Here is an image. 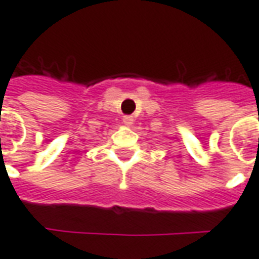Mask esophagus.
<instances>
[{
  "mask_svg": "<svg viewBox=\"0 0 259 259\" xmlns=\"http://www.w3.org/2000/svg\"><path fill=\"white\" fill-rule=\"evenodd\" d=\"M122 122L125 124L126 126H130V125H133L134 124V118L131 117V115H124V118H122Z\"/></svg>",
  "mask_w": 259,
  "mask_h": 259,
  "instance_id": "1",
  "label": "esophagus"
}]
</instances>
